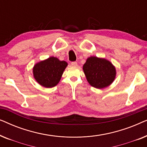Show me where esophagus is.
Wrapping results in <instances>:
<instances>
[{"label": "esophagus", "mask_w": 147, "mask_h": 147, "mask_svg": "<svg viewBox=\"0 0 147 147\" xmlns=\"http://www.w3.org/2000/svg\"><path fill=\"white\" fill-rule=\"evenodd\" d=\"M71 66H73V67H77L78 63H77V62L74 61V62H71Z\"/></svg>", "instance_id": "34e87169"}]
</instances>
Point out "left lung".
<instances>
[{
  "instance_id": "1",
  "label": "left lung",
  "mask_w": 147,
  "mask_h": 147,
  "mask_svg": "<svg viewBox=\"0 0 147 147\" xmlns=\"http://www.w3.org/2000/svg\"><path fill=\"white\" fill-rule=\"evenodd\" d=\"M83 70L90 85L97 89H103L109 86L116 76L113 64L105 58L91 56L86 59Z\"/></svg>"
}]
</instances>
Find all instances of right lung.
<instances>
[{
    "instance_id": "right-lung-1",
    "label": "right lung",
    "mask_w": 147,
    "mask_h": 147,
    "mask_svg": "<svg viewBox=\"0 0 147 147\" xmlns=\"http://www.w3.org/2000/svg\"><path fill=\"white\" fill-rule=\"evenodd\" d=\"M67 65V62L60 61L57 57H49L34 65L33 77L43 87L53 88L59 82Z\"/></svg>"
}]
</instances>
